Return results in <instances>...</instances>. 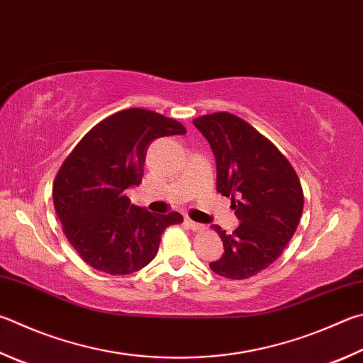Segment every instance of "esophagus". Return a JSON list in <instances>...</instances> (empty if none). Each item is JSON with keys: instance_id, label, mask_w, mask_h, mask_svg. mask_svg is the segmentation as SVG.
<instances>
[{"instance_id": "esophagus-1", "label": "esophagus", "mask_w": 363, "mask_h": 363, "mask_svg": "<svg viewBox=\"0 0 363 363\" xmlns=\"http://www.w3.org/2000/svg\"><path fill=\"white\" fill-rule=\"evenodd\" d=\"M186 223L189 225V228L194 230V232H201V230H204L203 223H199V222H195L192 219H189V217H186Z\"/></svg>"}]
</instances>
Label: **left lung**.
<instances>
[{"label": "left lung", "mask_w": 363, "mask_h": 363, "mask_svg": "<svg viewBox=\"0 0 363 363\" xmlns=\"http://www.w3.org/2000/svg\"><path fill=\"white\" fill-rule=\"evenodd\" d=\"M194 123L216 157L217 192L232 196L240 219L232 235L213 225L225 252L209 267L228 279L250 278L272 265L292 240L303 213L300 179L279 149L238 116L214 113Z\"/></svg>", "instance_id": "obj_1"}]
</instances>
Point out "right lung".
Segmentation results:
<instances>
[{"instance_id":"right-lung-1","label":"right lung","mask_w":363,"mask_h":363,"mask_svg":"<svg viewBox=\"0 0 363 363\" xmlns=\"http://www.w3.org/2000/svg\"><path fill=\"white\" fill-rule=\"evenodd\" d=\"M184 133L182 123L154 111H118L95 125L63 162L52 187L55 213L69 245L91 268L138 272L152 262L164 228L184 220L176 211L149 213L127 196V189L143 181L149 144Z\"/></svg>"}]
</instances>
